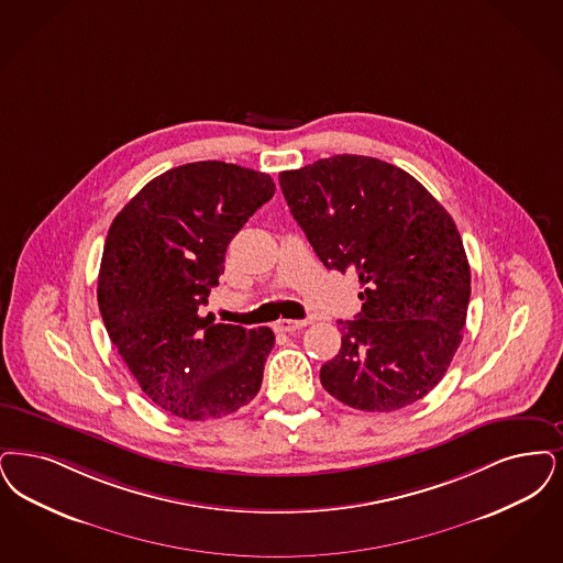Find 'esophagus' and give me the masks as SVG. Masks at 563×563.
Wrapping results in <instances>:
<instances>
[{"instance_id": "obj_1", "label": "esophagus", "mask_w": 563, "mask_h": 563, "mask_svg": "<svg viewBox=\"0 0 563 563\" xmlns=\"http://www.w3.org/2000/svg\"><path fill=\"white\" fill-rule=\"evenodd\" d=\"M306 324H308V320H289V318H283V320H278V322L274 324V329H276L278 333H295V331L303 329Z\"/></svg>"}]
</instances>
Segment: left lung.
<instances>
[{
  "label": "left lung",
  "instance_id": "8db88e82",
  "mask_svg": "<svg viewBox=\"0 0 563 563\" xmlns=\"http://www.w3.org/2000/svg\"><path fill=\"white\" fill-rule=\"evenodd\" d=\"M295 222L329 271L352 272L362 310L320 383L339 402L389 412L428 396L463 339L472 271L449 211L405 169L362 155L278 176Z\"/></svg>",
  "mask_w": 563,
  "mask_h": 563
}]
</instances>
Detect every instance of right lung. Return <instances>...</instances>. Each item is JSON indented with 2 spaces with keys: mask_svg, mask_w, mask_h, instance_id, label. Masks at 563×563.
Masks as SVG:
<instances>
[{
  "mask_svg": "<svg viewBox=\"0 0 563 563\" xmlns=\"http://www.w3.org/2000/svg\"><path fill=\"white\" fill-rule=\"evenodd\" d=\"M274 190L268 174L234 163H186L148 181L109 228L98 274L104 327L142 391L180 419H220L262 387L274 333L213 322L201 306L228 243Z\"/></svg>",
  "mask_w": 563,
  "mask_h": 563,
  "instance_id": "1",
  "label": "right lung"
}]
</instances>
